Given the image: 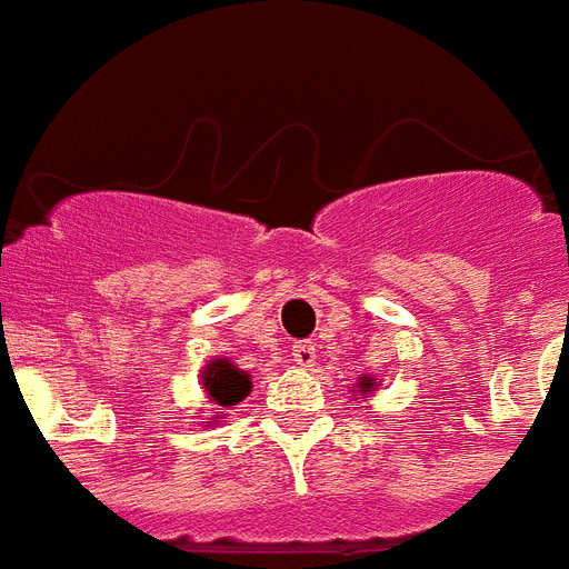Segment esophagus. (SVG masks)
<instances>
[{
  "label": "esophagus",
  "mask_w": 569,
  "mask_h": 569,
  "mask_svg": "<svg viewBox=\"0 0 569 569\" xmlns=\"http://www.w3.org/2000/svg\"><path fill=\"white\" fill-rule=\"evenodd\" d=\"M293 362L299 368H310L317 362V345L313 342H296L293 345Z\"/></svg>",
  "instance_id": "34e87169"
}]
</instances>
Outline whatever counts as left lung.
Listing matches in <instances>:
<instances>
[{
	"instance_id": "8db88e82",
	"label": "left lung",
	"mask_w": 569,
	"mask_h": 569,
	"mask_svg": "<svg viewBox=\"0 0 569 569\" xmlns=\"http://www.w3.org/2000/svg\"><path fill=\"white\" fill-rule=\"evenodd\" d=\"M359 395H366V391H371L373 388V377H359Z\"/></svg>"
}]
</instances>
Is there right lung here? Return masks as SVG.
Wrapping results in <instances>:
<instances>
[{
    "label": "right lung",
    "mask_w": 569,
    "mask_h": 569,
    "mask_svg": "<svg viewBox=\"0 0 569 569\" xmlns=\"http://www.w3.org/2000/svg\"><path fill=\"white\" fill-rule=\"evenodd\" d=\"M203 391L216 406H238L250 395V373L241 371L238 366H232L230 359H210L207 368L201 371Z\"/></svg>",
    "instance_id": "add662e5"
}]
</instances>
